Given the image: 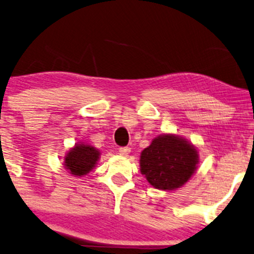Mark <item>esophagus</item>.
Returning a JSON list of instances; mask_svg holds the SVG:
<instances>
[{"label": "esophagus", "mask_w": 254, "mask_h": 254, "mask_svg": "<svg viewBox=\"0 0 254 254\" xmlns=\"http://www.w3.org/2000/svg\"><path fill=\"white\" fill-rule=\"evenodd\" d=\"M130 151H131L130 147H127V146H123V147H120V149H118V152H120L122 156L129 155Z\"/></svg>", "instance_id": "esophagus-1"}]
</instances>
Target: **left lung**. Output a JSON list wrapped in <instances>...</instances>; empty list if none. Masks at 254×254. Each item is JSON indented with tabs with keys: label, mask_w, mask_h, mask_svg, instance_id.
<instances>
[{
	"label": "left lung",
	"mask_w": 254,
	"mask_h": 254,
	"mask_svg": "<svg viewBox=\"0 0 254 254\" xmlns=\"http://www.w3.org/2000/svg\"><path fill=\"white\" fill-rule=\"evenodd\" d=\"M140 172L159 190H175L190 179L197 169L198 151L185 138L160 134L140 153Z\"/></svg>",
	"instance_id": "1"
}]
</instances>
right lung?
Wrapping results in <instances>:
<instances>
[{
    "instance_id": "right-lung-1",
    "label": "right lung",
    "mask_w": 254,
    "mask_h": 254,
    "mask_svg": "<svg viewBox=\"0 0 254 254\" xmlns=\"http://www.w3.org/2000/svg\"><path fill=\"white\" fill-rule=\"evenodd\" d=\"M99 151L89 144H76L64 158L65 169L73 176L88 175L99 158Z\"/></svg>"
}]
</instances>
